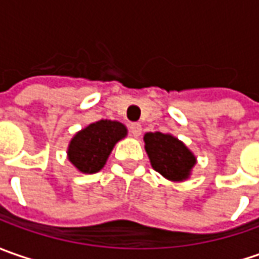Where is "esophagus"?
Listing matches in <instances>:
<instances>
[{
    "mask_svg": "<svg viewBox=\"0 0 259 259\" xmlns=\"http://www.w3.org/2000/svg\"><path fill=\"white\" fill-rule=\"evenodd\" d=\"M130 131H131V135L137 138V137H140V135H141V131H143V126H141V124L135 122V124L130 125Z\"/></svg>",
    "mask_w": 259,
    "mask_h": 259,
    "instance_id": "1",
    "label": "esophagus"
}]
</instances>
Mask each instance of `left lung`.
Wrapping results in <instances>:
<instances>
[{
	"mask_svg": "<svg viewBox=\"0 0 259 259\" xmlns=\"http://www.w3.org/2000/svg\"><path fill=\"white\" fill-rule=\"evenodd\" d=\"M144 143L145 151L155 171L171 182L189 179L196 164V157L179 138L163 133H147Z\"/></svg>",
	"mask_w": 259,
	"mask_h": 259,
	"instance_id": "1",
	"label": "left lung"
}]
</instances>
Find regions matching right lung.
Segmentation results:
<instances>
[{"mask_svg": "<svg viewBox=\"0 0 259 259\" xmlns=\"http://www.w3.org/2000/svg\"><path fill=\"white\" fill-rule=\"evenodd\" d=\"M125 135L126 126L118 121H96L72 138L67 148L69 161L82 173H98L102 170L114 145Z\"/></svg>", "mask_w": 259, "mask_h": 259, "instance_id": "obj_1", "label": "right lung"}]
</instances>
